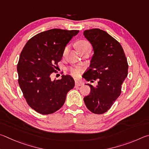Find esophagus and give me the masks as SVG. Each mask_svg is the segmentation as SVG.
Instances as JSON below:
<instances>
[{
  "label": "esophagus",
  "instance_id": "esophagus-1",
  "mask_svg": "<svg viewBox=\"0 0 149 149\" xmlns=\"http://www.w3.org/2000/svg\"><path fill=\"white\" fill-rule=\"evenodd\" d=\"M82 83L80 82L79 80H75V86H82Z\"/></svg>",
  "mask_w": 149,
  "mask_h": 149
}]
</instances>
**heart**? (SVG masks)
I'll list each match as a JSON object with an SVG mask.
<instances>
[{
    "label": "heart",
    "mask_w": 149,
    "mask_h": 149,
    "mask_svg": "<svg viewBox=\"0 0 149 149\" xmlns=\"http://www.w3.org/2000/svg\"><path fill=\"white\" fill-rule=\"evenodd\" d=\"M88 46H90V44L88 42V41L85 40H80L79 41H78L77 43V46L78 49H79V51H80L83 48H84L85 47ZM67 50V47H66V48L64 49V53H65ZM69 72H70V74L73 75V76H78L80 72V68L78 67H70L69 68Z\"/></svg>",
    "instance_id": "1"
}]
</instances>
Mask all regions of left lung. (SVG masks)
<instances>
[{"instance_id": "left-lung-1", "label": "left lung", "mask_w": 149, "mask_h": 149, "mask_svg": "<svg viewBox=\"0 0 149 149\" xmlns=\"http://www.w3.org/2000/svg\"><path fill=\"white\" fill-rule=\"evenodd\" d=\"M84 35L93 46L94 54L90 67L83 75L96 86L84 97L86 107L94 114H103L110 109L121 93L122 84L127 76L128 63L121 44L100 29L86 30Z\"/></svg>"}]
</instances>
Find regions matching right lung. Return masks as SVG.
<instances>
[{
    "mask_svg": "<svg viewBox=\"0 0 149 149\" xmlns=\"http://www.w3.org/2000/svg\"><path fill=\"white\" fill-rule=\"evenodd\" d=\"M79 31L53 29L37 34L27 41L20 54L17 70L18 83L31 108L42 114L58 111L67 93L74 86L70 75L51 80L64 49Z\"/></svg>",
    "mask_w": 149,
    "mask_h": 149,
    "instance_id": "1",
    "label": "right lung"
}]
</instances>
